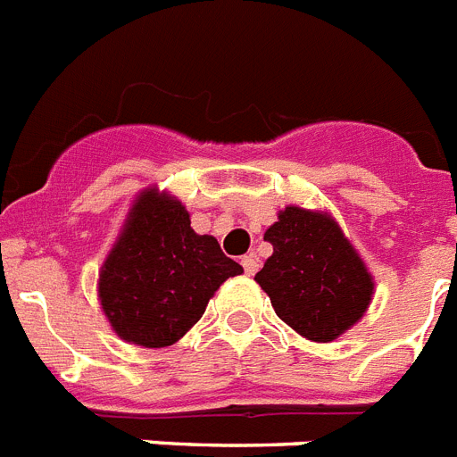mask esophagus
Returning a JSON list of instances; mask_svg holds the SVG:
<instances>
[{
  "label": "esophagus",
  "mask_w": 457,
  "mask_h": 457,
  "mask_svg": "<svg viewBox=\"0 0 457 457\" xmlns=\"http://www.w3.org/2000/svg\"><path fill=\"white\" fill-rule=\"evenodd\" d=\"M240 263H243V268H245V272H247V275H254V272L259 270V259H256L254 254L243 256V261H240Z\"/></svg>",
  "instance_id": "obj_1"
}]
</instances>
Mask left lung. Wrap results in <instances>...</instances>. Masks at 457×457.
<instances>
[{"label": "left lung", "instance_id": "8db88e82", "mask_svg": "<svg viewBox=\"0 0 457 457\" xmlns=\"http://www.w3.org/2000/svg\"><path fill=\"white\" fill-rule=\"evenodd\" d=\"M263 237L272 256L254 279L303 337L333 342L365 314L372 277L328 214L291 205Z\"/></svg>", "mask_w": 457, "mask_h": 457}]
</instances>
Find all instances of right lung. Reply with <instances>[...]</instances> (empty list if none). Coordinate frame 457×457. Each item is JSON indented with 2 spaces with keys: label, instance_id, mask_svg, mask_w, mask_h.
<instances>
[{
  "label": "right lung",
  "instance_id": "obj_1",
  "mask_svg": "<svg viewBox=\"0 0 457 457\" xmlns=\"http://www.w3.org/2000/svg\"><path fill=\"white\" fill-rule=\"evenodd\" d=\"M240 272L212 236L194 233L180 201L147 189L101 268V307L122 340L159 349L180 340Z\"/></svg>",
  "mask_w": 457,
  "mask_h": 457
}]
</instances>
